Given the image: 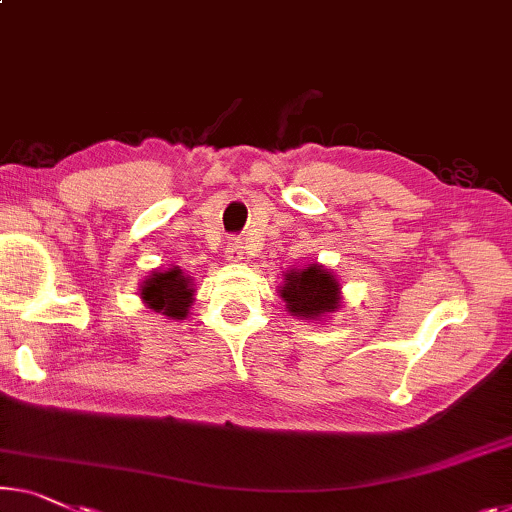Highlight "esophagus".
<instances>
[{"mask_svg": "<svg viewBox=\"0 0 512 512\" xmlns=\"http://www.w3.org/2000/svg\"><path fill=\"white\" fill-rule=\"evenodd\" d=\"M225 259H227V262H232V264L241 262V259H243V246H241L239 239H230V243H227Z\"/></svg>", "mask_w": 512, "mask_h": 512, "instance_id": "obj_1", "label": "esophagus"}]
</instances>
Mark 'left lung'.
<instances>
[{
    "label": "left lung",
    "instance_id": "1",
    "mask_svg": "<svg viewBox=\"0 0 512 512\" xmlns=\"http://www.w3.org/2000/svg\"><path fill=\"white\" fill-rule=\"evenodd\" d=\"M278 296L285 301L289 315L308 322H324L342 308V285L338 276L324 264L310 262L301 269L282 271Z\"/></svg>",
    "mask_w": 512,
    "mask_h": 512
}]
</instances>
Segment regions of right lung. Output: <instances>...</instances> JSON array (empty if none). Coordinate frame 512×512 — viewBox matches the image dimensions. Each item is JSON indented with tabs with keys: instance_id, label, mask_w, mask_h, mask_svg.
Listing matches in <instances>:
<instances>
[{
	"instance_id": "right-lung-1",
	"label": "right lung",
	"mask_w": 512,
	"mask_h": 512,
	"mask_svg": "<svg viewBox=\"0 0 512 512\" xmlns=\"http://www.w3.org/2000/svg\"><path fill=\"white\" fill-rule=\"evenodd\" d=\"M140 299L149 310L165 315L167 319H186L190 305L195 301L193 278L186 276L179 266L151 271L140 282Z\"/></svg>"
}]
</instances>
